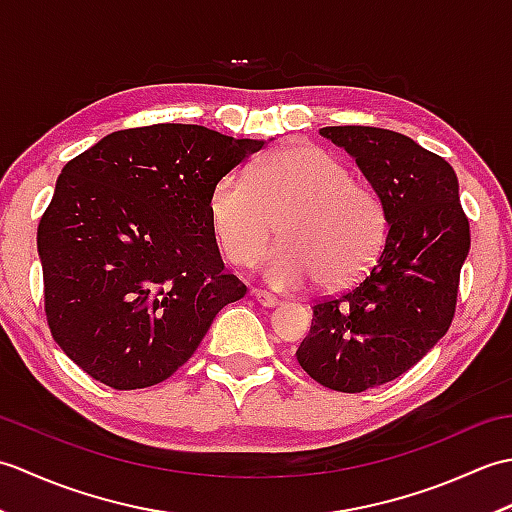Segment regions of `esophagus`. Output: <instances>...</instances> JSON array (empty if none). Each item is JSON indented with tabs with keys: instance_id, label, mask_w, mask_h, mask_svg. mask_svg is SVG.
I'll use <instances>...</instances> for the list:
<instances>
[{
	"instance_id": "obj_1",
	"label": "esophagus",
	"mask_w": 512,
	"mask_h": 512,
	"mask_svg": "<svg viewBox=\"0 0 512 512\" xmlns=\"http://www.w3.org/2000/svg\"><path fill=\"white\" fill-rule=\"evenodd\" d=\"M253 297L259 306H264V308L279 306V299L275 295H270V292H266V290H253Z\"/></svg>"
}]
</instances>
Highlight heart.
Returning a JSON list of instances; mask_svg holds the SVG:
<instances>
[{"label": "heart", "instance_id": "1", "mask_svg": "<svg viewBox=\"0 0 512 512\" xmlns=\"http://www.w3.org/2000/svg\"><path fill=\"white\" fill-rule=\"evenodd\" d=\"M275 222L281 244L268 255L264 275L281 290L317 281L328 290L354 286L374 266L389 228L383 198L314 145L284 147L253 173L235 169L213 184L209 224L228 264H255Z\"/></svg>", "mask_w": 512, "mask_h": 512}]
</instances>
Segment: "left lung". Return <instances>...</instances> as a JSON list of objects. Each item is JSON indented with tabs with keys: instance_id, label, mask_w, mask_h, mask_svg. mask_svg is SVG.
<instances>
[{
	"instance_id": "left-lung-1",
	"label": "left lung",
	"mask_w": 512,
	"mask_h": 512,
	"mask_svg": "<svg viewBox=\"0 0 512 512\" xmlns=\"http://www.w3.org/2000/svg\"><path fill=\"white\" fill-rule=\"evenodd\" d=\"M354 156L387 206L383 250L367 275L312 306L297 361L323 387L361 394L405 374L436 345L458 306L471 248L458 176L442 156L380 127H323Z\"/></svg>"
}]
</instances>
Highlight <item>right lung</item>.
Wrapping results in <instances>:
<instances>
[{"label":"right lung","mask_w":512,"mask_h":512,"mask_svg":"<svg viewBox=\"0 0 512 512\" xmlns=\"http://www.w3.org/2000/svg\"><path fill=\"white\" fill-rule=\"evenodd\" d=\"M262 147L160 123L105 136L63 167L37 228L43 308L85 374L121 391L158 385L246 295L224 273L209 195Z\"/></svg>","instance_id":"obj_1"}]
</instances>
